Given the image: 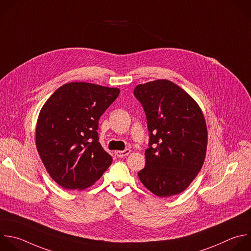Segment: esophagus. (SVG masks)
I'll use <instances>...</instances> for the list:
<instances>
[{
    "label": "esophagus",
    "mask_w": 251,
    "mask_h": 251,
    "mask_svg": "<svg viewBox=\"0 0 251 251\" xmlns=\"http://www.w3.org/2000/svg\"><path fill=\"white\" fill-rule=\"evenodd\" d=\"M130 150L129 149H126V150H124V151H115V154L118 156V157H124V156H126V155H128L129 153H130Z\"/></svg>",
    "instance_id": "1"
}]
</instances>
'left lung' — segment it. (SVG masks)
<instances>
[{"label": "left lung", "instance_id": "8db88e82", "mask_svg": "<svg viewBox=\"0 0 251 251\" xmlns=\"http://www.w3.org/2000/svg\"><path fill=\"white\" fill-rule=\"evenodd\" d=\"M149 130L141 182L153 194L170 197L184 191L204 163L207 127L196 101L168 79H157L134 90Z\"/></svg>", "mask_w": 251, "mask_h": 251}]
</instances>
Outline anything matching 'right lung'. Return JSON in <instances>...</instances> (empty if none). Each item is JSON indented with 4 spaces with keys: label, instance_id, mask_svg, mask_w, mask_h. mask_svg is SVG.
<instances>
[{
    "label": "right lung",
    "instance_id": "right-lung-1",
    "mask_svg": "<svg viewBox=\"0 0 251 251\" xmlns=\"http://www.w3.org/2000/svg\"><path fill=\"white\" fill-rule=\"evenodd\" d=\"M119 93L94 83L69 82L43 105L36 125V148L60 186L88 188L109 168L112 157L99 142V120Z\"/></svg>",
    "mask_w": 251,
    "mask_h": 251
}]
</instances>
